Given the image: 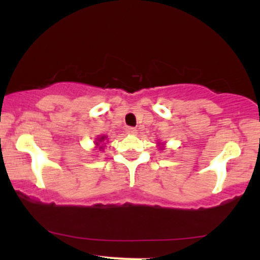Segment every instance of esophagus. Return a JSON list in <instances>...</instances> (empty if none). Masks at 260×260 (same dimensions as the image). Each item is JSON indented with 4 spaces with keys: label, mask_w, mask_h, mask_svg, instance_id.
Returning <instances> with one entry per match:
<instances>
[{
    "label": "esophagus",
    "mask_w": 260,
    "mask_h": 260,
    "mask_svg": "<svg viewBox=\"0 0 260 260\" xmlns=\"http://www.w3.org/2000/svg\"><path fill=\"white\" fill-rule=\"evenodd\" d=\"M126 132L128 134H136L137 133V129L134 127H127L126 128Z\"/></svg>",
    "instance_id": "1"
}]
</instances>
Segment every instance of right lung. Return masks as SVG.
I'll use <instances>...</instances> for the list:
<instances>
[{"mask_svg":"<svg viewBox=\"0 0 260 260\" xmlns=\"http://www.w3.org/2000/svg\"><path fill=\"white\" fill-rule=\"evenodd\" d=\"M106 139V137L105 136H103V137H99V138H98V142L95 143V144L96 145H99V142H104V140ZM100 149H103V147H100Z\"/></svg>","mask_w":260,"mask_h":260,"instance_id":"add662e5","label":"right lung"}]
</instances>
